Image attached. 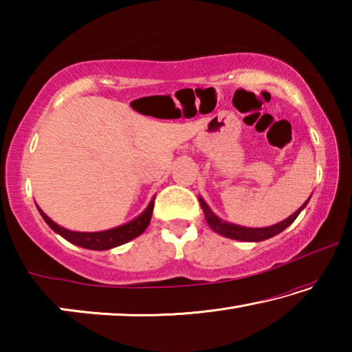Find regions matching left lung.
I'll use <instances>...</instances> for the list:
<instances>
[{"label": "left lung", "instance_id": "left-lung-1", "mask_svg": "<svg viewBox=\"0 0 352 352\" xmlns=\"http://www.w3.org/2000/svg\"><path fill=\"white\" fill-rule=\"evenodd\" d=\"M311 200L309 197L305 204H302L298 210L289 216L287 219H284L283 222H278L272 226H264V228H248V226H241V225H236V223H230L226 222V220H222L220 217H217L216 214L211 211V208L208 206L206 201L199 197L200 201V206L201 210H204L205 214V219L208 225L211 226L212 231H216L217 234L220 236H225V237H230V239H236V241H245V242H261V241H265V239H270V237L276 236L287 228L289 225L294 223V220L298 217V214H300L302 210H305L307 201Z\"/></svg>", "mask_w": 352, "mask_h": 352}]
</instances>
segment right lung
<instances>
[{"instance_id": "right-lung-1", "label": "right lung", "mask_w": 352, "mask_h": 352, "mask_svg": "<svg viewBox=\"0 0 352 352\" xmlns=\"http://www.w3.org/2000/svg\"><path fill=\"white\" fill-rule=\"evenodd\" d=\"M153 200L155 197L148 201L146 210L142 211L138 217L130 220V222L119 225L116 228L105 230V231H93V233H83V231H71V230L63 228V226L57 225L54 220L47 217L38 206L37 208L45 222L51 226V230H54L57 234H60L63 237V239L74 243V245H79L82 248H88V250H110V248L122 245V243L132 241L135 237H138L140 234L144 233V230L147 228V225L151 223V219H152V211H153V204H155Z\"/></svg>"}]
</instances>
